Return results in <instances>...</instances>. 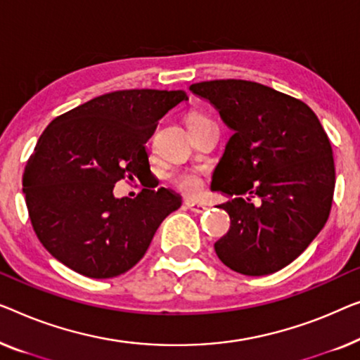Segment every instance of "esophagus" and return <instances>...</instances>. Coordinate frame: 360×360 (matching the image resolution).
Segmentation results:
<instances>
[{
	"label": "esophagus",
	"mask_w": 360,
	"mask_h": 360,
	"mask_svg": "<svg viewBox=\"0 0 360 360\" xmlns=\"http://www.w3.org/2000/svg\"><path fill=\"white\" fill-rule=\"evenodd\" d=\"M185 206L188 207L190 211L196 212V214H202V212L207 210L205 205H201V202H195V201H185Z\"/></svg>",
	"instance_id": "34e87169"
}]
</instances>
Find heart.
Wrapping results in <instances>:
<instances>
[{"label":"heart","instance_id":"heart-1","mask_svg":"<svg viewBox=\"0 0 360 360\" xmlns=\"http://www.w3.org/2000/svg\"><path fill=\"white\" fill-rule=\"evenodd\" d=\"M205 117L201 115H191L188 122L193 120H201ZM170 184L175 186L176 190L186 193V195H198L201 190V179L200 175L195 174V172H179V174H174L170 176Z\"/></svg>","mask_w":360,"mask_h":360}]
</instances>
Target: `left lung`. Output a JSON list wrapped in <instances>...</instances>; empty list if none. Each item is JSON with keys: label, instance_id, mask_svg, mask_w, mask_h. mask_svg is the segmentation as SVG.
I'll return each instance as SVG.
<instances>
[{"label": "left lung", "instance_id": "8db88e82", "mask_svg": "<svg viewBox=\"0 0 360 360\" xmlns=\"http://www.w3.org/2000/svg\"><path fill=\"white\" fill-rule=\"evenodd\" d=\"M190 91L233 131L212 176V190L236 196L221 205L231 229L214 243L217 257L245 276L273 274L309 247L330 216V138L307 103L259 82L202 81Z\"/></svg>", "mask_w": 360, "mask_h": 360}]
</instances>
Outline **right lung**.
<instances>
[{
  "mask_svg": "<svg viewBox=\"0 0 360 360\" xmlns=\"http://www.w3.org/2000/svg\"><path fill=\"white\" fill-rule=\"evenodd\" d=\"M184 101L185 91H115L46 127L25 164L22 186L34 232L51 257L94 279L127 273L144 257L180 198L143 188L133 200H118L113 186L150 174L146 143Z\"/></svg>",
  "mask_w": 360,
  "mask_h": 360,
  "instance_id": "1",
  "label": "right lung"
}]
</instances>
